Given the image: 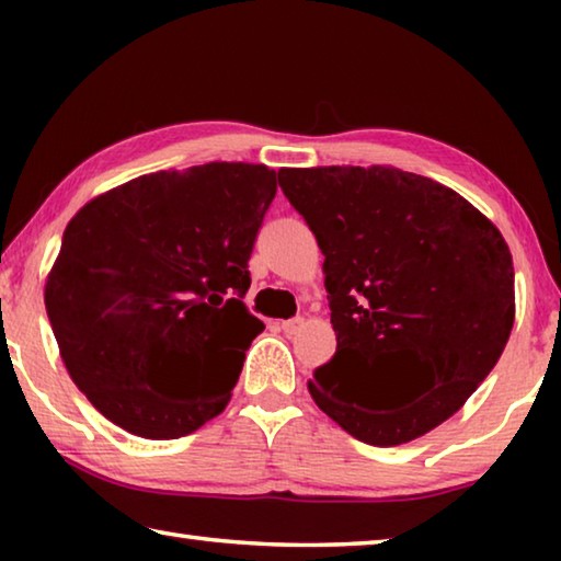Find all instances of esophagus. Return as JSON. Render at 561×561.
<instances>
[{
    "mask_svg": "<svg viewBox=\"0 0 561 561\" xmlns=\"http://www.w3.org/2000/svg\"><path fill=\"white\" fill-rule=\"evenodd\" d=\"M304 327V319L301 317H294V319H287V321H282V331L284 334H297V331Z\"/></svg>",
    "mask_w": 561,
    "mask_h": 561,
    "instance_id": "obj_1",
    "label": "esophagus"
}]
</instances>
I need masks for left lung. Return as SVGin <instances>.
Returning a JSON list of instances; mask_svg holds the SVG:
<instances>
[{"label":"left lung","instance_id":"left-lung-1","mask_svg":"<svg viewBox=\"0 0 561 561\" xmlns=\"http://www.w3.org/2000/svg\"><path fill=\"white\" fill-rule=\"evenodd\" d=\"M279 187L324 254L336 354L309 393L354 438L378 448L448 421L495 368L515 324V267L485 215L431 178L396 168H282ZM430 374L403 409L382 376Z\"/></svg>","mask_w":561,"mask_h":561}]
</instances>
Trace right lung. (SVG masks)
Listing matches in <instances>:
<instances>
[{
	"label": "right lung",
	"instance_id": "1",
	"mask_svg": "<svg viewBox=\"0 0 561 561\" xmlns=\"http://www.w3.org/2000/svg\"><path fill=\"white\" fill-rule=\"evenodd\" d=\"M277 173L207 163L83 205L44 289L66 371L111 423L173 440L220 415L264 324L244 307Z\"/></svg>",
	"mask_w": 561,
	"mask_h": 561
}]
</instances>
